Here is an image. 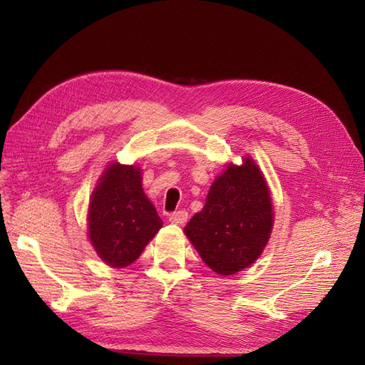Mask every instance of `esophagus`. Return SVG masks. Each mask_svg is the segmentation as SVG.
Here are the masks:
<instances>
[{"instance_id":"obj_1","label":"esophagus","mask_w":365,"mask_h":365,"mask_svg":"<svg viewBox=\"0 0 365 365\" xmlns=\"http://www.w3.org/2000/svg\"><path fill=\"white\" fill-rule=\"evenodd\" d=\"M187 220H188V212H185V210H178V212H175V213H173L169 216V221L173 222V224H185L187 222Z\"/></svg>"}]
</instances>
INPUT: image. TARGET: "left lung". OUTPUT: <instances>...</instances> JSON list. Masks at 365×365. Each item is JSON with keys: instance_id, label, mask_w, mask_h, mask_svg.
<instances>
[{"instance_id": "left-lung-1", "label": "left lung", "mask_w": 365, "mask_h": 365, "mask_svg": "<svg viewBox=\"0 0 365 365\" xmlns=\"http://www.w3.org/2000/svg\"><path fill=\"white\" fill-rule=\"evenodd\" d=\"M273 205L262 170L250 157L229 165L210 187L202 210L185 226L200 257L221 276L260 257L273 229Z\"/></svg>"}]
</instances>
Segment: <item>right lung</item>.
Segmentation results:
<instances>
[{"instance_id": "right-lung-1", "label": "right lung", "mask_w": 365, "mask_h": 365, "mask_svg": "<svg viewBox=\"0 0 365 365\" xmlns=\"http://www.w3.org/2000/svg\"><path fill=\"white\" fill-rule=\"evenodd\" d=\"M141 180L139 168L111 163L92 191L89 240L98 257L113 268L133 263L163 226Z\"/></svg>"}]
</instances>
